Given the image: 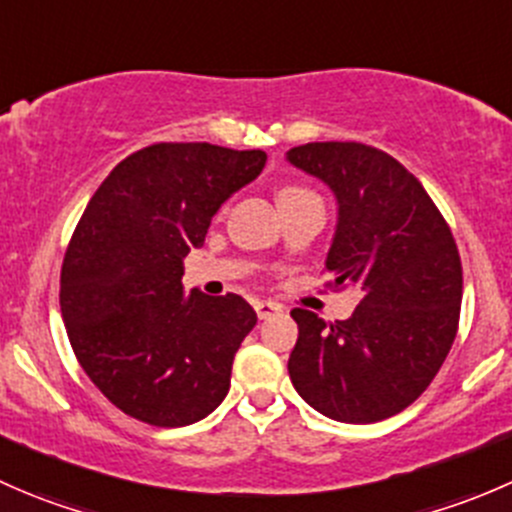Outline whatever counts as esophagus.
Listing matches in <instances>:
<instances>
[{
    "mask_svg": "<svg viewBox=\"0 0 512 512\" xmlns=\"http://www.w3.org/2000/svg\"><path fill=\"white\" fill-rule=\"evenodd\" d=\"M255 312H257V317H260V319H272V317H277V314L285 312V307H282V304H277V302H270V299H257Z\"/></svg>",
    "mask_w": 512,
    "mask_h": 512,
    "instance_id": "1",
    "label": "esophagus"
}]
</instances>
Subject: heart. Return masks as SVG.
<instances>
[{
	"label": "heart",
	"instance_id": "1",
	"mask_svg": "<svg viewBox=\"0 0 512 512\" xmlns=\"http://www.w3.org/2000/svg\"><path fill=\"white\" fill-rule=\"evenodd\" d=\"M299 193H307V190H302V188H285V190H280V198H287V195H299Z\"/></svg>",
	"mask_w": 512,
	"mask_h": 512
}]
</instances>
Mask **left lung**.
<instances>
[{
  "mask_svg": "<svg viewBox=\"0 0 512 512\" xmlns=\"http://www.w3.org/2000/svg\"><path fill=\"white\" fill-rule=\"evenodd\" d=\"M285 158L334 193L324 267L334 287L361 294L344 322L292 309L299 337L289 379L327 418L384 421L414 404L451 352L463 297L456 242L423 185L389 153L329 141Z\"/></svg>",
  "mask_w": 512,
  "mask_h": 512,
  "instance_id": "left-lung-1",
  "label": "left lung"
}]
</instances>
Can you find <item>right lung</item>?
Here are the masks:
<instances>
[{
	"label": "right lung",
	"mask_w": 512,
	"mask_h": 512,
	"mask_svg": "<svg viewBox=\"0 0 512 512\" xmlns=\"http://www.w3.org/2000/svg\"><path fill=\"white\" fill-rule=\"evenodd\" d=\"M265 163V151L156 143L86 205L61 267V317L86 376L123 414L175 428L223 404L257 314L237 294H185L183 257Z\"/></svg>",
	"instance_id": "right-lung-1"
}]
</instances>
